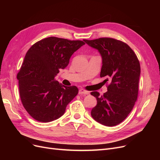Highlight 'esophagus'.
<instances>
[{
  "label": "esophagus",
  "mask_w": 160,
  "mask_h": 160,
  "mask_svg": "<svg viewBox=\"0 0 160 160\" xmlns=\"http://www.w3.org/2000/svg\"><path fill=\"white\" fill-rule=\"evenodd\" d=\"M89 93V92L88 91H87L83 89H80L79 90V94H84V95H88Z\"/></svg>",
  "instance_id": "34e87169"
}]
</instances>
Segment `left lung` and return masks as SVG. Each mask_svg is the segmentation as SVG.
Returning a JSON list of instances; mask_svg holds the SVG:
<instances>
[{
	"mask_svg": "<svg viewBox=\"0 0 160 160\" xmlns=\"http://www.w3.org/2000/svg\"><path fill=\"white\" fill-rule=\"evenodd\" d=\"M84 41L98 49L102 57L100 77H109L111 80L103 95L98 91L91 93L97 99L91 116L106 126H115L128 117L138 99L139 61L131 47L122 41L102 37Z\"/></svg>",
	"mask_w": 160,
	"mask_h": 160,
	"instance_id": "1",
	"label": "left lung"
}]
</instances>
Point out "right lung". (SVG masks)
Returning a JSON list of instances; mask_svg holds the SVG:
<instances>
[{
	"instance_id": "1",
	"label": "right lung",
	"mask_w": 160,
	"mask_h": 160,
	"mask_svg": "<svg viewBox=\"0 0 160 160\" xmlns=\"http://www.w3.org/2000/svg\"><path fill=\"white\" fill-rule=\"evenodd\" d=\"M83 41L50 37L35 42L28 50L17 73L23 107L31 117L49 122L64 114L78 93L76 86L59 84L55 77L68 65L71 55L85 45Z\"/></svg>"
}]
</instances>
